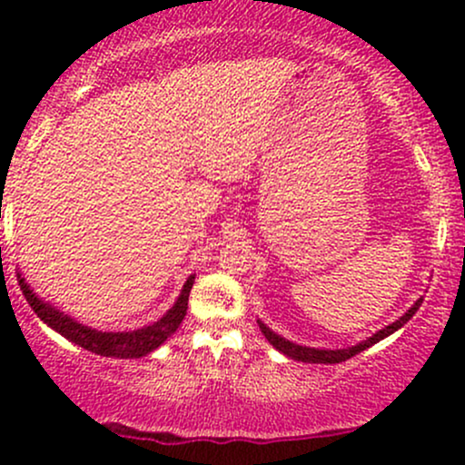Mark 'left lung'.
Instances as JSON below:
<instances>
[{"label": "left lung", "mask_w": 465, "mask_h": 465, "mask_svg": "<svg viewBox=\"0 0 465 465\" xmlns=\"http://www.w3.org/2000/svg\"><path fill=\"white\" fill-rule=\"evenodd\" d=\"M420 306H421V300L415 302V306L411 308L409 312H404V317H400L396 323L387 325L385 330H381V332H376L373 336H370V339H367V341H362V343L354 345V348H348V350H314V348H303V345H295V343H291V341H286V339H282V336H277L275 332H271V330L266 328L264 323H260V330H262V334L266 336V339H269V343L273 345L275 350H280L282 354L291 356V359L302 361V362H330V365H332V362H343V361L351 359V356L361 354L362 350L371 348L373 343H378V341H382V339H385V336L396 332V330L402 328V325L407 323L415 312H418Z\"/></svg>", "instance_id": "left-lung-1"}]
</instances>
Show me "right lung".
Segmentation results:
<instances>
[{"label":"right lung","instance_id":"1","mask_svg":"<svg viewBox=\"0 0 465 465\" xmlns=\"http://www.w3.org/2000/svg\"><path fill=\"white\" fill-rule=\"evenodd\" d=\"M17 282L32 311L39 314L50 328H54L58 334H63L65 339L72 341V343H76L80 348L94 351V354H100V356H114V359H140V356H146L148 351L157 350L170 334L177 332V328L185 317V311H188V297H190L192 284H194V277H190V280L185 282L177 303L165 312V317L159 319L157 323L146 325V328L142 330H133V332H98V330L84 328V325L76 323L74 319L65 317L63 312H58L52 306H47V303L41 302L39 297L30 291V286L25 284L24 277L17 275Z\"/></svg>","mask_w":465,"mask_h":465}]
</instances>
